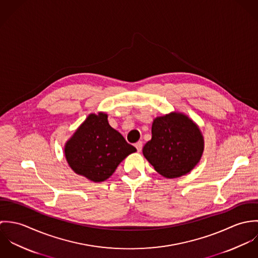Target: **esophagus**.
<instances>
[{
  "label": "esophagus",
  "instance_id": "obj_1",
  "mask_svg": "<svg viewBox=\"0 0 258 258\" xmlns=\"http://www.w3.org/2000/svg\"><path fill=\"white\" fill-rule=\"evenodd\" d=\"M135 147H136L138 152H140V151L142 150V147H143V143H142V141H138V142L135 144Z\"/></svg>",
  "mask_w": 258,
  "mask_h": 258
}]
</instances>
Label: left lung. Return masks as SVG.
Segmentation results:
<instances>
[{
	"mask_svg": "<svg viewBox=\"0 0 258 258\" xmlns=\"http://www.w3.org/2000/svg\"><path fill=\"white\" fill-rule=\"evenodd\" d=\"M205 149L203 133L182 112L158 116L152 123V138L143 155L163 177L174 179L189 173L201 161Z\"/></svg>",
	"mask_w": 258,
	"mask_h": 258,
	"instance_id": "1",
	"label": "left lung"
}]
</instances>
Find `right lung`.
<instances>
[{
    "label": "right lung",
    "mask_w": 258,
    "mask_h": 258,
    "mask_svg": "<svg viewBox=\"0 0 258 258\" xmlns=\"http://www.w3.org/2000/svg\"><path fill=\"white\" fill-rule=\"evenodd\" d=\"M136 151L111 127L105 112L89 114L64 145L72 170L94 183L107 180L118 165Z\"/></svg>",
    "instance_id": "right-lung-1"
}]
</instances>
